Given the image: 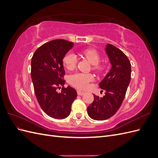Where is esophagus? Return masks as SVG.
Wrapping results in <instances>:
<instances>
[{
	"instance_id": "1",
	"label": "esophagus",
	"mask_w": 158,
	"mask_h": 158,
	"mask_svg": "<svg viewBox=\"0 0 158 158\" xmlns=\"http://www.w3.org/2000/svg\"><path fill=\"white\" fill-rule=\"evenodd\" d=\"M77 94L78 95H83L85 94V92H82V91L81 90H77Z\"/></svg>"
}]
</instances>
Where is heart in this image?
<instances>
[{"label": "heart", "instance_id": "heart-1", "mask_svg": "<svg viewBox=\"0 0 158 158\" xmlns=\"http://www.w3.org/2000/svg\"><path fill=\"white\" fill-rule=\"evenodd\" d=\"M82 53L89 63L93 65V69L97 72H101L104 66L99 63L100 56L98 52L94 49L84 50ZM77 58L73 52L66 53L63 59V63L68 70H73L75 68ZM93 80V76L90 74H83L76 73L70 76L69 83L73 86L80 89H85L88 86L89 83Z\"/></svg>", "mask_w": 158, "mask_h": 158}]
</instances>
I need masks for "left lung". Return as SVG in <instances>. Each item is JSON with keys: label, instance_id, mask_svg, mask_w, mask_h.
Instances as JSON below:
<instances>
[{"label": "left lung", "instance_id": "obj_1", "mask_svg": "<svg viewBox=\"0 0 158 158\" xmlns=\"http://www.w3.org/2000/svg\"><path fill=\"white\" fill-rule=\"evenodd\" d=\"M105 51L111 64L109 72L99 83L106 95L102 98L94 95V102L87 109L89 117L96 121L106 120L117 113L131 82V64L128 57L110 44L106 45Z\"/></svg>", "mask_w": 158, "mask_h": 158}]
</instances>
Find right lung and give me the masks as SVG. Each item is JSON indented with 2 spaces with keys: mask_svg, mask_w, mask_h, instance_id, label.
Returning <instances> with one entry per match:
<instances>
[{
  "mask_svg": "<svg viewBox=\"0 0 158 158\" xmlns=\"http://www.w3.org/2000/svg\"><path fill=\"white\" fill-rule=\"evenodd\" d=\"M73 46L66 40H52L39 47L31 59V76L38 103L47 115L56 119L69 115L77 97L74 88H64L65 81L62 79L65 74L63 59Z\"/></svg>",
  "mask_w": 158,
  "mask_h": 158,
  "instance_id": "add662e5",
  "label": "right lung"
}]
</instances>
